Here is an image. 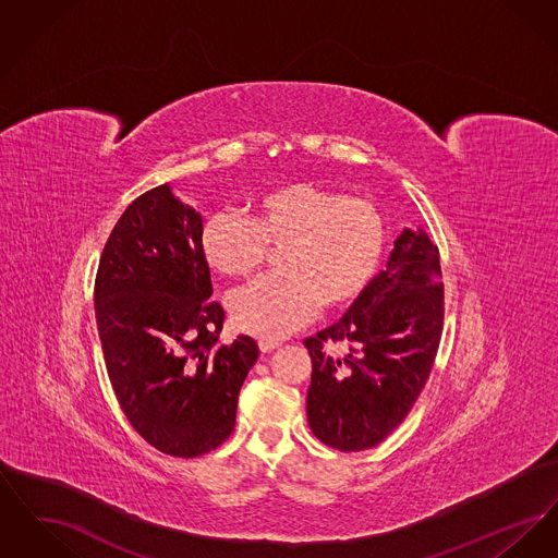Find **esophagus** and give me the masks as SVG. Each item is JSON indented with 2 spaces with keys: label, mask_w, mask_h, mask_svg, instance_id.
<instances>
[{
  "label": "esophagus",
  "mask_w": 558,
  "mask_h": 558,
  "mask_svg": "<svg viewBox=\"0 0 558 558\" xmlns=\"http://www.w3.org/2000/svg\"><path fill=\"white\" fill-rule=\"evenodd\" d=\"M280 343H276V341H267V339H259V349H262V353H271L274 349H278Z\"/></svg>",
  "instance_id": "34e87169"
}]
</instances>
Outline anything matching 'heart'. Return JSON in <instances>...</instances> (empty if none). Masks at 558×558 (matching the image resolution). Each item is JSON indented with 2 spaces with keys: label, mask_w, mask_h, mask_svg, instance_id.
<instances>
[{
  "label": "heart",
  "mask_w": 558,
  "mask_h": 558,
  "mask_svg": "<svg viewBox=\"0 0 558 558\" xmlns=\"http://www.w3.org/2000/svg\"><path fill=\"white\" fill-rule=\"evenodd\" d=\"M387 226L364 198L312 184L269 187L253 201V219L213 213L201 230V248L213 269L246 278L278 251L282 274L244 287L230 299L242 332L282 339L318 312L351 305L380 266Z\"/></svg>",
  "instance_id": "b5f03b06"
}]
</instances>
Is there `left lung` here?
Here are the masks:
<instances>
[{
  "mask_svg": "<svg viewBox=\"0 0 558 558\" xmlns=\"http://www.w3.org/2000/svg\"><path fill=\"white\" fill-rule=\"evenodd\" d=\"M441 330L439 248L423 230H403L387 269L345 316L303 341L312 357L307 421L319 441L362 451L393 433L425 387Z\"/></svg>",
  "mask_w": 558,
  "mask_h": 558,
  "instance_id": "obj_1",
  "label": "left lung"
}]
</instances>
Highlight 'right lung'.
Segmentation results:
<instances>
[{"label":"right lung","mask_w":558,"mask_h":558,"mask_svg":"<svg viewBox=\"0 0 558 558\" xmlns=\"http://www.w3.org/2000/svg\"><path fill=\"white\" fill-rule=\"evenodd\" d=\"M203 217L167 184L137 196L108 236L94 305L108 378L133 428L157 450L196 458L234 430L259 347L221 343L201 248Z\"/></svg>","instance_id":"1"}]
</instances>
